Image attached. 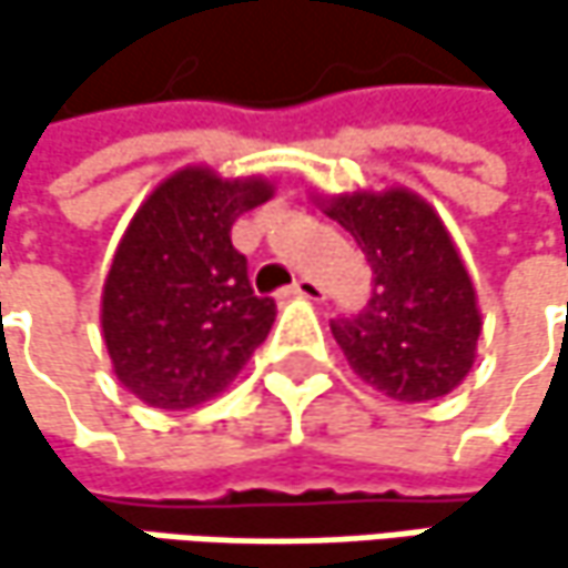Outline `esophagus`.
<instances>
[{
  "label": "esophagus",
  "mask_w": 568,
  "mask_h": 568,
  "mask_svg": "<svg viewBox=\"0 0 568 568\" xmlns=\"http://www.w3.org/2000/svg\"><path fill=\"white\" fill-rule=\"evenodd\" d=\"M283 295H295V298H312V302H318V298L325 295V288L315 283V280H295V283L285 288Z\"/></svg>",
  "instance_id": "obj_1"
}]
</instances>
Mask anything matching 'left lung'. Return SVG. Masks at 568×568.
<instances>
[{"label": "left lung", "instance_id": "1", "mask_svg": "<svg viewBox=\"0 0 568 568\" xmlns=\"http://www.w3.org/2000/svg\"><path fill=\"white\" fill-rule=\"evenodd\" d=\"M315 203L355 236L375 276L368 308L332 322L352 372L404 404L450 395L474 368L484 322L437 210L407 186L315 193Z\"/></svg>", "mask_w": 568, "mask_h": 568}]
</instances>
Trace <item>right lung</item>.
Wrapping results in <instances>:
<instances>
[{
    "label": "right lung",
    "mask_w": 568,
    "mask_h": 568,
    "mask_svg": "<svg viewBox=\"0 0 568 568\" xmlns=\"http://www.w3.org/2000/svg\"><path fill=\"white\" fill-rule=\"evenodd\" d=\"M266 176L171 173L131 216L101 292V332L118 382L151 407L183 410L230 388L276 322L233 223L266 203Z\"/></svg>",
    "instance_id": "obj_1"
}]
</instances>
